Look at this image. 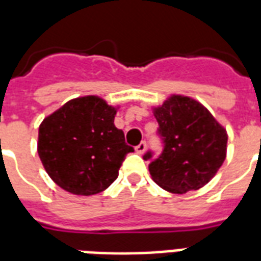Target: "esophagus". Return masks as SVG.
<instances>
[{
    "instance_id": "34e87169",
    "label": "esophagus",
    "mask_w": 261,
    "mask_h": 261,
    "mask_svg": "<svg viewBox=\"0 0 261 261\" xmlns=\"http://www.w3.org/2000/svg\"><path fill=\"white\" fill-rule=\"evenodd\" d=\"M144 150H146V142H140V143L136 146V153L143 154Z\"/></svg>"
}]
</instances>
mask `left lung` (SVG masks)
Listing matches in <instances>:
<instances>
[{
  "label": "left lung",
  "mask_w": 261,
  "mask_h": 261,
  "mask_svg": "<svg viewBox=\"0 0 261 261\" xmlns=\"http://www.w3.org/2000/svg\"><path fill=\"white\" fill-rule=\"evenodd\" d=\"M157 136L163 150H147L154 182L172 193H186L204 186L221 167L227 153L225 129L200 102L172 96L155 108Z\"/></svg>",
  "instance_id": "left-lung-1"
}]
</instances>
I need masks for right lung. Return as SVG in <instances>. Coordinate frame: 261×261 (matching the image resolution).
Masks as SVG:
<instances>
[{
  "instance_id": "add662e5",
  "label": "right lung",
  "mask_w": 261,
  "mask_h": 261,
  "mask_svg": "<svg viewBox=\"0 0 261 261\" xmlns=\"http://www.w3.org/2000/svg\"><path fill=\"white\" fill-rule=\"evenodd\" d=\"M115 108L94 96L70 100L39 128L40 160L51 179L73 195L106 191L135 151L114 125Z\"/></svg>"
}]
</instances>
